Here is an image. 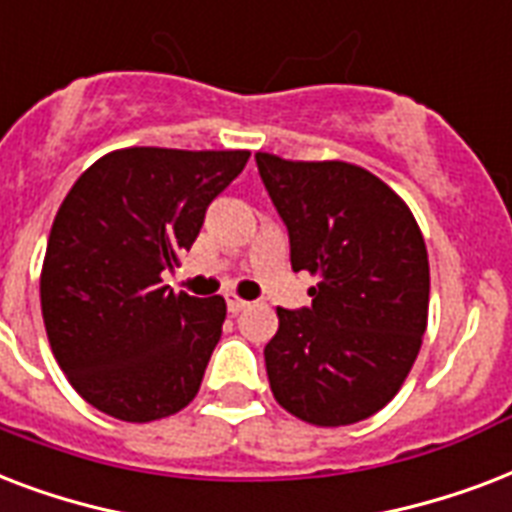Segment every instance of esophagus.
Masks as SVG:
<instances>
[{"label":"esophagus","mask_w":512,"mask_h":512,"mask_svg":"<svg viewBox=\"0 0 512 512\" xmlns=\"http://www.w3.org/2000/svg\"><path fill=\"white\" fill-rule=\"evenodd\" d=\"M245 307H251V301L240 299V296H235V293H227V310L232 312V315H237V312H243Z\"/></svg>","instance_id":"esophagus-1"}]
</instances>
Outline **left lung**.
Masks as SVG:
<instances>
[{"mask_svg": "<svg viewBox=\"0 0 512 512\" xmlns=\"http://www.w3.org/2000/svg\"><path fill=\"white\" fill-rule=\"evenodd\" d=\"M288 227L293 272L318 277L312 307H277L264 347L272 395L318 427L355 425L395 398L422 347L430 304L425 237L382 178L350 162L256 152Z\"/></svg>", "mask_w": 512, "mask_h": 512, "instance_id": "obj_1", "label": "left lung"}]
</instances>
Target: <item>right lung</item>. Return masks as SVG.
<instances>
[{
	"label": "right lung",
	"mask_w": 512,
	"mask_h": 512,
	"mask_svg": "<svg viewBox=\"0 0 512 512\" xmlns=\"http://www.w3.org/2000/svg\"><path fill=\"white\" fill-rule=\"evenodd\" d=\"M251 152L130 146L95 160L55 213L39 277L58 366L98 411L154 422L189 406L227 301L162 285Z\"/></svg>",
	"instance_id": "right-lung-1"
}]
</instances>
